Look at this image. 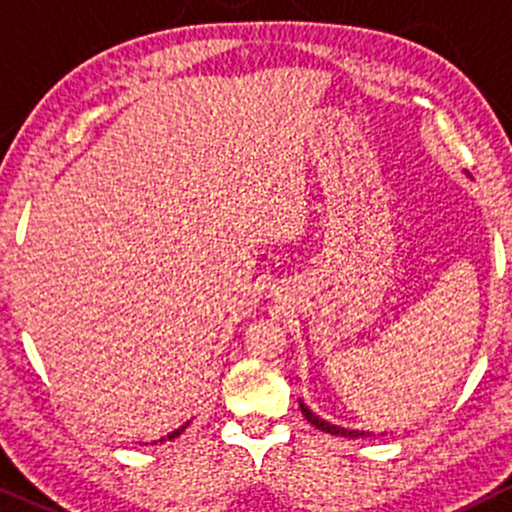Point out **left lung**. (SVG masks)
Wrapping results in <instances>:
<instances>
[{
    "mask_svg": "<svg viewBox=\"0 0 512 512\" xmlns=\"http://www.w3.org/2000/svg\"><path fill=\"white\" fill-rule=\"evenodd\" d=\"M301 411H303L305 419L310 421V424H313L315 428H320V431L332 433V436H342V438H366L368 436V433H363V431H349V428H339V426L327 424V421H322L320 416H315L313 411L305 407V404H301Z\"/></svg>",
    "mask_w": 512,
    "mask_h": 512,
    "instance_id": "8db88e82",
    "label": "left lung"
}]
</instances>
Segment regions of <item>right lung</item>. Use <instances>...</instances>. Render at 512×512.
Returning a JSON list of instances; mask_svg holds the SVG:
<instances>
[{"label": "right lung", "mask_w": 512, "mask_h": 512, "mask_svg": "<svg viewBox=\"0 0 512 512\" xmlns=\"http://www.w3.org/2000/svg\"><path fill=\"white\" fill-rule=\"evenodd\" d=\"M182 431H185V426H180V428H178V431L168 433V436H166V438H158V440H154V443H151V445H156V443H166V440H173V438H178Z\"/></svg>", "instance_id": "obj_1"}]
</instances>
